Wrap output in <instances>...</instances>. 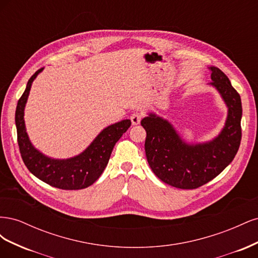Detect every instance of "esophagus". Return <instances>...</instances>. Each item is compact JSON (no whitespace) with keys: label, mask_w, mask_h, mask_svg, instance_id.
I'll list each match as a JSON object with an SVG mask.
<instances>
[{"label":"esophagus","mask_w":258,"mask_h":258,"mask_svg":"<svg viewBox=\"0 0 258 258\" xmlns=\"http://www.w3.org/2000/svg\"><path fill=\"white\" fill-rule=\"evenodd\" d=\"M130 119H131V122L134 124H139L140 121H141V119H142V114L140 112H134L130 116Z\"/></svg>","instance_id":"34e87169"}]
</instances>
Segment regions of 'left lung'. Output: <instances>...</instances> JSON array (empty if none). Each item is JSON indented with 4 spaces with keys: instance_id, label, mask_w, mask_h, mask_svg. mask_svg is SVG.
Wrapping results in <instances>:
<instances>
[{
    "instance_id": "1",
    "label": "left lung",
    "mask_w": 258,
    "mask_h": 258,
    "mask_svg": "<svg viewBox=\"0 0 258 258\" xmlns=\"http://www.w3.org/2000/svg\"><path fill=\"white\" fill-rule=\"evenodd\" d=\"M210 83L221 93L228 107L225 127L214 140L187 144L168 120L155 114L144 117L145 154L151 169L162 182L181 189H195L220 174L235 158L241 142L242 104L227 76L211 67Z\"/></svg>"
}]
</instances>
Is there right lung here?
I'll return each instance as SVG.
<instances>
[{
    "mask_svg": "<svg viewBox=\"0 0 258 258\" xmlns=\"http://www.w3.org/2000/svg\"><path fill=\"white\" fill-rule=\"evenodd\" d=\"M43 69L31 76L25 92L18 100L15 121L17 127V141L21 158L31 173L52 187L66 190L83 189L92 185L102 174L111 157L116 142L131 126L129 119H124L106 127L93 140L86 150L69 159H52L38 152L31 144L26 131L25 106L31 85Z\"/></svg>",
    "mask_w": 258,
    "mask_h": 258,
    "instance_id": "right-lung-1",
    "label": "right lung"
}]
</instances>
